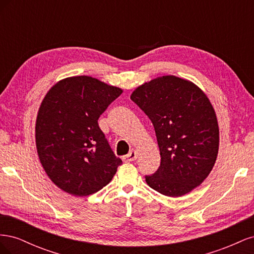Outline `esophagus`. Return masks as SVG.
<instances>
[{
  "label": "esophagus",
  "mask_w": 254,
  "mask_h": 254,
  "mask_svg": "<svg viewBox=\"0 0 254 254\" xmlns=\"http://www.w3.org/2000/svg\"><path fill=\"white\" fill-rule=\"evenodd\" d=\"M136 157H137V152L134 149H132L129 151L128 155L123 157V160H124V162H132V161L136 159Z\"/></svg>",
  "instance_id": "34e87169"
}]
</instances>
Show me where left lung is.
<instances>
[{"instance_id": "1", "label": "left lung", "mask_w": 254, "mask_h": 254, "mask_svg": "<svg viewBox=\"0 0 254 254\" xmlns=\"http://www.w3.org/2000/svg\"><path fill=\"white\" fill-rule=\"evenodd\" d=\"M130 98L150 119L161 163L145 179L160 194L180 197L200 186L217 158L216 113L194 82L166 75L137 87Z\"/></svg>"}]
</instances>
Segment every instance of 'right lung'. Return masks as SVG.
I'll use <instances>...</instances> for the list:
<instances>
[{
	"label": "right lung",
	"mask_w": 254,
	"mask_h": 254,
	"mask_svg": "<svg viewBox=\"0 0 254 254\" xmlns=\"http://www.w3.org/2000/svg\"><path fill=\"white\" fill-rule=\"evenodd\" d=\"M123 93L91 76L59 80L49 90L36 120L38 157L49 178L73 196H89L108 184L122 164L98 118Z\"/></svg>",
	"instance_id": "add662e5"
}]
</instances>
